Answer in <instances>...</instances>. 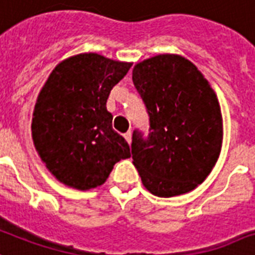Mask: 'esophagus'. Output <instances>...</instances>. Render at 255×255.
Returning a JSON list of instances; mask_svg holds the SVG:
<instances>
[{
  "mask_svg": "<svg viewBox=\"0 0 255 255\" xmlns=\"http://www.w3.org/2000/svg\"><path fill=\"white\" fill-rule=\"evenodd\" d=\"M124 137H126V140H127L128 143H131V140H132V133H131V131L126 132V133H124Z\"/></svg>",
  "mask_w": 255,
  "mask_h": 255,
  "instance_id": "obj_1",
  "label": "esophagus"
}]
</instances>
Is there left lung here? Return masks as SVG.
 I'll return each instance as SVG.
<instances>
[{"label": "left lung", "mask_w": 255, "mask_h": 255, "mask_svg": "<svg viewBox=\"0 0 255 255\" xmlns=\"http://www.w3.org/2000/svg\"><path fill=\"white\" fill-rule=\"evenodd\" d=\"M132 80L149 115V133L132 135V159L151 194L192 191L218 160L223 123L218 97L194 64L179 54L137 63Z\"/></svg>", "instance_id": "1"}]
</instances>
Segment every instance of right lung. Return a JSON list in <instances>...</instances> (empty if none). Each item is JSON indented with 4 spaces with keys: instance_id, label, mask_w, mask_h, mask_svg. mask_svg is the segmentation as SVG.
Returning a JSON list of instances; mask_svg holds the SVG:
<instances>
[{
    "instance_id": "1",
    "label": "right lung",
    "mask_w": 255,
    "mask_h": 255,
    "mask_svg": "<svg viewBox=\"0 0 255 255\" xmlns=\"http://www.w3.org/2000/svg\"><path fill=\"white\" fill-rule=\"evenodd\" d=\"M131 65L97 53L76 54L56 65L38 93L33 144L50 174L68 187L102 186L115 163L131 158L107 111L111 89Z\"/></svg>"
}]
</instances>
